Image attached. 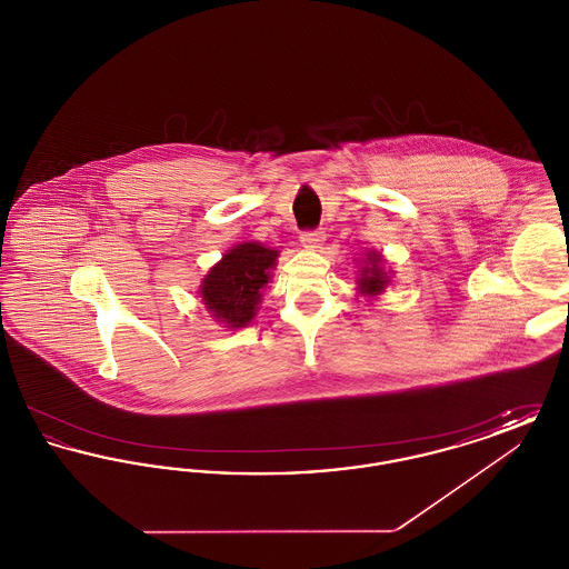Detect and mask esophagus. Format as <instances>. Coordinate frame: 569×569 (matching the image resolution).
Wrapping results in <instances>:
<instances>
[{
    "label": "esophagus",
    "mask_w": 569,
    "mask_h": 569,
    "mask_svg": "<svg viewBox=\"0 0 569 569\" xmlns=\"http://www.w3.org/2000/svg\"><path fill=\"white\" fill-rule=\"evenodd\" d=\"M325 241V230H307V232L300 234V243H302V247H307V249H318Z\"/></svg>",
    "instance_id": "1"
}]
</instances>
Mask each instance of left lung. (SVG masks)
Here are the masks:
<instances>
[{"label": "left lung", "mask_w": 569, "mask_h": 569, "mask_svg": "<svg viewBox=\"0 0 569 569\" xmlns=\"http://www.w3.org/2000/svg\"><path fill=\"white\" fill-rule=\"evenodd\" d=\"M381 262H383V258H381V253H378V251L367 253L365 267L360 269V277H358V292L362 297H378V295L386 290V286L390 283V271H383Z\"/></svg>", "instance_id": "obj_1"}]
</instances>
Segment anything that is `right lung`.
Instances as JSON below:
<instances>
[{
    "label": "right lung",
    "mask_w": 569,
    "mask_h": 569,
    "mask_svg": "<svg viewBox=\"0 0 569 569\" xmlns=\"http://www.w3.org/2000/svg\"><path fill=\"white\" fill-rule=\"evenodd\" d=\"M279 251L262 243L232 247L204 274L200 297L217 322L228 328H243L256 318L262 292L271 281Z\"/></svg>",
    "instance_id": "add662e5"
}]
</instances>
